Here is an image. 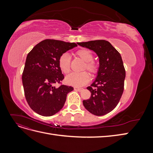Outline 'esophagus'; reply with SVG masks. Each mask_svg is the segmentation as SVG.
I'll return each instance as SVG.
<instances>
[{"label":"esophagus","instance_id":"1","mask_svg":"<svg viewBox=\"0 0 153 153\" xmlns=\"http://www.w3.org/2000/svg\"><path fill=\"white\" fill-rule=\"evenodd\" d=\"M75 90H77L78 91H79V92H81V91H84V88H75Z\"/></svg>","mask_w":153,"mask_h":153}]
</instances>
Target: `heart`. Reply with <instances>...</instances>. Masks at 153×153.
<instances>
[{
    "label": "heart",
    "instance_id": "1",
    "mask_svg": "<svg viewBox=\"0 0 153 153\" xmlns=\"http://www.w3.org/2000/svg\"><path fill=\"white\" fill-rule=\"evenodd\" d=\"M75 55L77 57L85 61V64L83 66V70H87L89 71L92 76H94L98 73L99 66L93 59V54L91 51L83 48L76 51ZM59 67L61 71L64 73L68 74L70 71L71 69V61L69 55L64 53L60 56L58 61ZM90 76L89 73L86 71H82L80 73H73L66 77V84L75 87H81L85 85L89 82Z\"/></svg>",
    "mask_w": 153,
    "mask_h": 153
}]
</instances>
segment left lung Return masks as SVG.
<instances>
[{
    "label": "left lung",
    "mask_w": 153,
    "mask_h": 153,
    "mask_svg": "<svg viewBox=\"0 0 153 153\" xmlns=\"http://www.w3.org/2000/svg\"><path fill=\"white\" fill-rule=\"evenodd\" d=\"M77 44L93 50L100 59L98 75L91 86L87 87L91 92V97L83 101V105L91 114L104 115L116 107L123 93L126 71L121 54L105 40Z\"/></svg>",
    "instance_id": "8db88e82"
}]
</instances>
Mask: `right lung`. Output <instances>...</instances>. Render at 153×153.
<instances>
[{
  "instance_id": "add662e5",
  "label": "right lung",
  "mask_w": 153,
  "mask_h": 153,
  "mask_svg": "<svg viewBox=\"0 0 153 153\" xmlns=\"http://www.w3.org/2000/svg\"><path fill=\"white\" fill-rule=\"evenodd\" d=\"M77 47L75 43L45 39L37 44L27 56L22 83L25 99L32 110L41 115L52 116L57 113L73 87L61 85L64 78L58 61L68 50Z\"/></svg>"
}]
</instances>
